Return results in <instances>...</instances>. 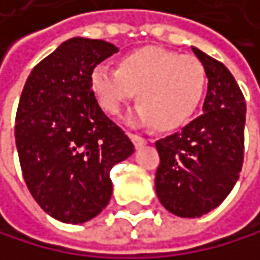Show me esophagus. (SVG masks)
Listing matches in <instances>:
<instances>
[{
	"label": "esophagus",
	"mask_w": 260,
	"mask_h": 260,
	"mask_svg": "<svg viewBox=\"0 0 260 260\" xmlns=\"http://www.w3.org/2000/svg\"><path fill=\"white\" fill-rule=\"evenodd\" d=\"M131 139H133V142H134V145L139 148V147H142V145H145V143L148 142L145 137H142V136H139V134H131Z\"/></svg>",
	"instance_id": "34e87169"
}]
</instances>
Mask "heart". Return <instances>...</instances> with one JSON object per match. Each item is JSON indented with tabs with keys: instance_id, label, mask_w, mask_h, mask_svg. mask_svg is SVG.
Returning <instances> with one entry per match:
<instances>
[{
	"instance_id": "heart-1",
	"label": "heart",
	"mask_w": 260,
	"mask_h": 260,
	"mask_svg": "<svg viewBox=\"0 0 260 260\" xmlns=\"http://www.w3.org/2000/svg\"><path fill=\"white\" fill-rule=\"evenodd\" d=\"M99 106L117 115L136 93V118L172 131L197 112L205 94L207 71L196 56L159 47H143L123 56L118 69L99 64L91 74Z\"/></svg>"
}]
</instances>
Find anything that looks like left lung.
Listing matches in <instances>:
<instances>
[{
	"instance_id": "left-lung-1",
	"label": "left lung",
	"mask_w": 260,
	"mask_h": 260,
	"mask_svg": "<svg viewBox=\"0 0 260 260\" xmlns=\"http://www.w3.org/2000/svg\"><path fill=\"white\" fill-rule=\"evenodd\" d=\"M207 71L204 113L180 133L154 143L159 153L154 186L166 210L199 218L232 191L245 156L246 102L231 71L192 47Z\"/></svg>"
}]
</instances>
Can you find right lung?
<instances>
[{
	"mask_svg": "<svg viewBox=\"0 0 260 260\" xmlns=\"http://www.w3.org/2000/svg\"><path fill=\"white\" fill-rule=\"evenodd\" d=\"M115 52L110 42L72 38L34 66L20 96V167L34 201L58 221L98 216L112 197V167L134 153L91 90L94 68Z\"/></svg>",
	"mask_w": 260,
	"mask_h": 260,
	"instance_id": "right-lung-1",
	"label": "right lung"
}]
</instances>
